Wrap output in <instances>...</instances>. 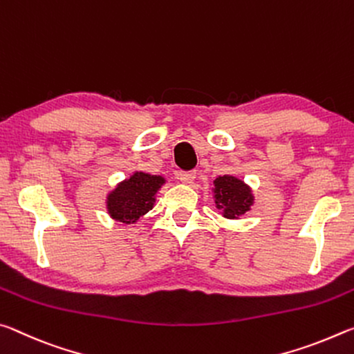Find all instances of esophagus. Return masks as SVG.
Segmentation results:
<instances>
[{
	"label": "esophagus",
	"instance_id": "obj_1",
	"mask_svg": "<svg viewBox=\"0 0 354 354\" xmlns=\"http://www.w3.org/2000/svg\"><path fill=\"white\" fill-rule=\"evenodd\" d=\"M194 178H196V172H193V171L178 174V180H180L182 183H191Z\"/></svg>",
	"mask_w": 354,
	"mask_h": 354
}]
</instances>
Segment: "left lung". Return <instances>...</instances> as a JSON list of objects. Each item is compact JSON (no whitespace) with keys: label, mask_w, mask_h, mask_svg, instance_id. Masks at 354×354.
<instances>
[{"label":"left lung","mask_w":354,"mask_h":354,"mask_svg":"<svg viewBox=\"0 0 354 354\" xmlns=\"http://www.w3.org/2000/svg\"><path fill=\"white\" fill-rule=\"evenodd\" d=\"M212 193L219 213L227 219H240L256 201L251 187L232 174L218 176L213 180Z\"/></svg>","instance_id":"1"}]
</instances>
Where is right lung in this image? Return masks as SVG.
Masks as SVG:
<instances>
[{
  "label": "right lung",
  "instance_id": "add662e5",
  "mask_svg": "<svg viewBox=\"0 0 354 354\" xmlns=\"http://www.w3.org/2000/svg\"><path fill=\"white\" fill-rule=\"evenodd\" d=\"M165 183L163 176L135 171L106 194L105 205L109 218L124 224H136L139 218L152 210L156 193Z\"/></svg>",
  "mask_w": 354,
  "mask_h": 354
}]
</instances>
